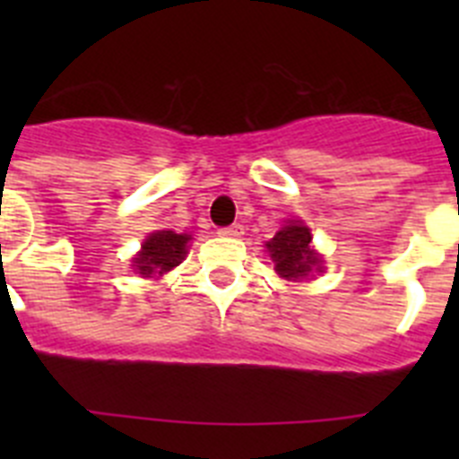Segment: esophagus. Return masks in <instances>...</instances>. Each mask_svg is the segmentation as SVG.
<instances>
[{
	"instance_id": "esophagus-1",
	"label": "esophagus",
	"mask_w": 459,
	"mask_h": 459,
	"mask_svg": "<svg viewBox=\"0 0 459 459\" xmlns=\"http://www.w3.org/2000/svg\"><path fill=\"white\" fill-rule=\"evenodd\" d=\"M218 234H221V237L238 238V237H241V234H243V225H241V222H234V225L221 227V230H218Z\"/></svg>"
}]
</instances>
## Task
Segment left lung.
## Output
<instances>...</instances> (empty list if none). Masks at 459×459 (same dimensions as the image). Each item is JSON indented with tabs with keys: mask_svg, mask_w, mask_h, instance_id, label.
Wrapping results in <instances>:
<instances>
[{
	"mask_svg": "<svg viewBox=\"0 0 459 459\" xmlns=\"http://www.w3.org/2000/svg\"><path fill=\"white\" fill-rule=\"evenodd\" d=\"M310 230L301 222H290L266 243L275 271L282 278H306L312 269H317L322 259L310 248Z\"/></svg>",
	"mask_w": 459,
	"mask_h": 459,
	"instance_id": "left-lung-1",
	"label": "left lung"
}]
</instances>
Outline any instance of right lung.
Returning a JSON list of instances; mask_svg holds the SVG:
<instances>
[{
	"label": "right lung",
	"instance_id": "right-lung-1",
	"mask_svg": "<svg viewBox=\"0 0 459 459\" xmlns=\"http://www.w3.org/2000/svg\"><path fill=\"white\" fill-rule=\"evenodd\" d=\"M188 241V234H174L169 232V230L153 232L152 237L144 241V246H142V253L133 259V262H135L133 266H135L144 278H152L153 273H165V271L181 264V259L186 257V243Z\"/></svg>",
	"mask_w": 459,
	"mask_h": 459
}]
</instances>
